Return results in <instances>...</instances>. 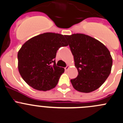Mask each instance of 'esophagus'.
I'll use <instances>...</instances> for the list:
<instances>
[{"mask_svg":"<svg viewBox=\"0 0 123 123\" xmlns=\"http://www.w3.org/2000/svg\"><path fill=\"white\" fill-rule=\"evenodd\" d=\"M69 68H70V66H69V65H67V66L65 68H64V69H65V70L66 71H68V70H69Z\"/></svg>","mask_w":123,"mask_h":123,"instance_id":"1","label":"esophagus"}]
</instances>
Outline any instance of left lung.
I'll return each mask as SVG.
<instances>
[{"label": "left lung", "mask_w": 123, "mask_h": 123, "mask_svg": "<svg viewBox=\"0 0 123 123\" xmlns=\"http://www.w3.org/2000/svg\"><path fill=\"white\" fill-rule=\"evenodd\" d=\"M78 71L70 82L74 89L89 93L99 88L111 71L112 58L108 49L94 38L83 34L65 35Z\"/></svg>", "instance_id": "1"}]
</instances>
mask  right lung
<instances>
[{
	"instance_id": "1",
	"label": "right lung",
	"mask_w": 123,
	"mask_h": 123,
	"mask_svg": "<svg viewBox=\"0 0 123 123\" xmlns=\"http://www.w3.org/2000/svg\"><path fill=\"white\" fill-rule=\"evenodd\" d=\"M65 35L45 32L31 38L18 53V68L28 85L38 91L55 88L64 69L57 66L54 59L61 47L68 46Z\"/></svg>"
}]
</instances>
